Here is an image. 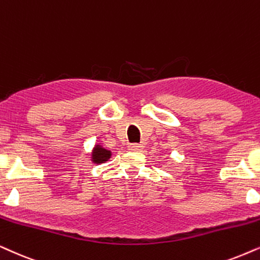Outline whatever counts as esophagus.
I'll use <instances>...</instances> for the list:
<instances>
[{"label":"esophagus","mask_w":260,"mask_h":260,"mask_svg":"<svg viewBox=\"0 0 260 260\" xmlns=\"http://www.w3.org/2000/svg\"><path fill=\"white\" fill-rule=\"evenodd\" d=\"M128 149L131 151H140L143 149V145H141V144H129Z\"/></svg>","instance_id":"esophagus-1"}]
</instances>
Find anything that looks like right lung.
Here are the masks:
<instances>
[{
    "label": "right lung",
    "mask_w": 260,
    "mask_h": 260,
    "mask_svg": "<svg viewBox=\"0 0 260 260\" xmlns=\"http://www.w3.org/2000/svg\"><path fill=\"white\" fill-rule=\"evenodd\" d=\"M110 157H111L110 151L104 149V147H102L101 145H96L94 146L93 151H92V162L96 164L107 162Z\"/></svg>",
    "instance_id": "right-lung-1"
}]
</instances>
